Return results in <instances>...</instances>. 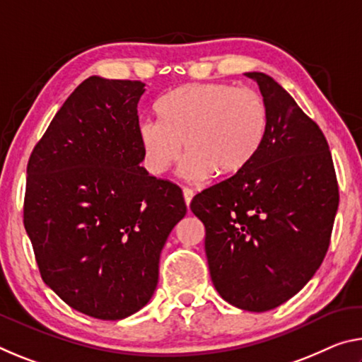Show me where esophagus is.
I'll return each mask as SVG.
<instances>
[{"instance_id":"esophagus-1","label":"esophagus","mask_w":362,"mask_h":362,"mask_svg":"<svg viewBox=\"0 0 362 362\" xmlns=\"http://www.w3.org/2000/svg\"><path fill=\"white\" fill-rule=\"evenodd\" d=\"M182 192H183V198H185V203H187V204H190L192 198H193V194H194L193 188H190V187H183V188H182Z\"/></svg>"}]
</instances>
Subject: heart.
Instances as JSON below:
<instances>
[{"label":"heart","mask_w":362,"mask_h":362,"mask_svg":"<svg viewBox=\"0 0 362 362\" xmlns=\"http://www.w3.org/2000/svg\"><path fill=\"white\" fill-rule=\"evenodd\" d=\"M160 120L143 119L139 136L145 163L163 174L180 156L183 174L192 180L212 172L232 174L250 163L266 134L267 107L262 96L248 87L227 83H192L163 96Z\"/></svg>","instance_id":"heart-1"}]
</instances>
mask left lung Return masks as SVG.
I'll return each instance as SVG.
<instances>
[{"mask_svg":"<svg viewBox=\"0 0 362 362\" xmlns=\"http://www.w3.org/2000/svg\"><path fill=\"white\" fill-rule=\"evenodd\" d=\"M266 134L250 163L194 194L212 284L230 305L264 313L305 286L322 264L338 209L334 160L322 130L262 72Z\"/></svg>","mask_w":362,"mask_h":362,"instance_id":"obj_1","label":"left lung"}]
</instances>
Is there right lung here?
<instances>
[{
  "instance_id": "add662e5",
  "label": "right lung",
  "mask_w": 362,
  "mask_h": 362,
  "mask_svg": "<svg viewBox=\"0 0 362 362\" xmlns=\"http://www.w3.org/2000/svg\"><path fill=\"white\" fill-rule=\"evenodd\" d=\"M143 93L140 80H83L27 164L24 226L40 275L95 319H124L151 300L160 250L187 212L180 187L140 165Z\"/></svg>"
}]
</instances>
